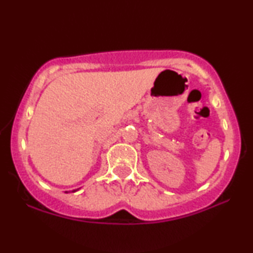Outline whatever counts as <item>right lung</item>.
Listing matches in <instances>:
<instances>
[{"label":"right lung","instance_id":"1","mask_svg":"<svg viewBox=\"0 0 253 253\" xmlns=\"http://www.w3.org/2000/svg\"><path fill=\"white\" fill-rule=\"evenodd\" d=\"M74 191H75V190H74Z\"/></svg>","mask_w":253,"mask_h":253}]
</instances>
